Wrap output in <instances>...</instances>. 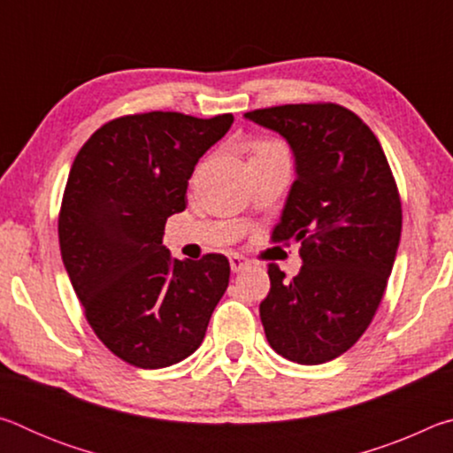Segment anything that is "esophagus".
<instances>
[{
    "label": "esophagus",
    "mask_w": 453,
    "mask_h": 453,
    "mask_svg": "<svg viewBox=\"0 0 453 453\" xmlns=\"http://www.w3.org/2000/svg\"><path fill=\"white\" fill-rule=\"evenodd\" d=\"M248 265H250V259H248V257H243V256H240V254H232V256H229V267H232L234 273L245 270V267H248Z\"/></svg>",
    "instance_id": "34e87169"
}]
</instances>
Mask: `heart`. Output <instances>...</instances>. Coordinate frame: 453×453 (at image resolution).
Returning a JSON list of instances; mask_svg holds the SVG:
<instances>
[{
	"instance_id": "b5f03b06",
	"label": "heart",
	"mask_w": 453,
	"mask_h": 453,
	"mask_svg": "<svg viewBox=\"0 0 453 453\" xmlns=\"http://www.w3.org/2000/svg\"><path fill=\"white\" fill-rule=\"evenodd\" d=\"M275 148H281V145L273 143V142H257V143L254 145V156H257V153H264V151L275 150Z\"/></svg>"
}]
</instances>
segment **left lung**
<instances>
[{
  "label": "left lung",
  "mask_w": 453,
  "mask_h": 453,
  "mask_svg": "<svg viewBox=\"0 0 453 453\" xmlns=\"http://www.w3.org/2000/svg\"><path fill=\"white\" fill-rule=\"evenodd\" d=\"M288 142L296 159L275 242H300L302 270L288 281L270 265L259 318L289 362L326 364L348 351L375 316L395 262L402 203L378 137L335 104L243 113Z\"/></svg>",
  "instance_id": "left-lung-1"
}]
</instances>
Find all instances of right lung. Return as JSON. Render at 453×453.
I'll list each match as a JSON object with an SVG mask.
<instances>
[{
    "label": "right lung",
    "mask_w": 453,
    "mask_h": 453,
    "mask_svg": "<svg viewBox=\"0 0 453 453\" xmlns=\"http://www.w3.org/2000/svg\"><path fill=\"white\" fill-rule=\"evenodd\" d=\"M232 124V113L126 116L99 127L73 159L59 211L61 259L96 335L142 370L194 354L227 289V257L173 259L164 229L186 210L199 157Z\"/></svg>",
    "instance_id": "obj_1"
}]
</instances>
